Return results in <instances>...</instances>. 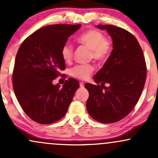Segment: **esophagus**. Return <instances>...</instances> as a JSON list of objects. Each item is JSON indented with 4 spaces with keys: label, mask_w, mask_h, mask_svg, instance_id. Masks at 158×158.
Masks as SVG:
<instances>
[{
    "label": "esophagus",
    "mask_w": 158,
    "mask_h": 158,
    "mask_svg": "<svg viewBox=\"0 0 158 158\" xmlns=\"http://www.w3.org/2000/svg\"><path fill=\"white\" fill-rule=\"evenodd\" d=\"M79 85H80V88H84V87H85L84 82H82V81L79 82Z\"/></svg>",
    "instance_id": "34e87169"
}]
</instances>
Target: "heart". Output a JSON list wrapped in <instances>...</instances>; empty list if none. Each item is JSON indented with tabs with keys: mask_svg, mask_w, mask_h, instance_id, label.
Wrapping results in <instances>:
<instances>
[{
	"mask_svg": "<svg viewBox=\"0 0 158 158\" xmlns=\"http://www.w3.org/2000/svg\"><path fill=\"white\" fill-rule=\"evenodd\" d=\"M77 40L79 44L89 49L90 58L97 61L106 60L111 52V41L97 30H87L78 36ZM61 56L64 62L70 63L73 59V47L69 43L64 44L61 49ZM94 70V67L91 64H78L70 69V75L76 79L85 80L90 77Z\"/></svg>",
	"mask_w": 158,
	"mask_h": 158,
	"instance_id": "obj_1",
	"label": "heart"
}]
</instances>
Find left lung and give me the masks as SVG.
Segmentation results:
<instances>
[{
  "label": "left lung",
  "mask_w": 158,
  "mask_h": 158,
  "mask_svg": "<svg viewBox=\"0 0 158 158\" xmlns=\"http://www.w3.org/2000/svg\"><path fill=\"white\" fill-rule=\"evenodd\" d=\"M97 27L110 35L113 50L94 76L97 85H85L89 92L86 108L95 120L113 123L126 117L138 102L147 69L140 45L131 32L114 25Z\"/></svg>",
  "instance_id": "obj_1"
}]
</instances>
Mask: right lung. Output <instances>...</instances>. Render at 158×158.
<instances>
[{"label": "right lung", "mask_w": 158, "mask_h": 158, "mask_svg": "<svg viewBox=\"0 0 158 158\" xmlns=\"http://www.w3.org/2000/svg\"><path fill=\"white\" fill-rule=\"evenodd\" d=\"M81 24H53L36 30L18 50L12 73L14 92L27 115L40 124H50L67 113L77 80L69 78L62 88L52 81L65 70L61 49Z\"/></svg>", "instance_id": "obj_1"}]
</instances>
